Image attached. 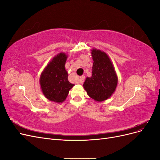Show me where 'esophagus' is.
<instances>
[{"instance_id":"34e87169","label":"esophagus","mask_w":160,"mask_h":160,"mask_svg":"<svg viewBox=\"0 0 160 160\" xmlns=\"http://www.w3.org/2000/svg\"><path fill=\"white\" fill-rule=\"evenodd\" d=\"M84 81H85V76H81V77H80L79 80V83H81V84H82V83H83Z\"/></svg>"}]
</instances>
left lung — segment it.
I'll return each instance as SVG.
<instances>
[{
    "label": "left lung",
    "instance_id": "8db88e82",
    "mask_svg": "<svg viewBox=\"0 0 160 160\" xmlns=\"http://www.w3.org/2000/svg\"><path fill=\"white\" fill-rule=\"evenodd\" d=\"M93 71L91 77H87L83 88L91 98L103 101L114 93L118 85V76L109 56L102 51L93 49Z\"/></svg>",
    "mask_w": 160,
    "mask_h": 160
}]
</instances>
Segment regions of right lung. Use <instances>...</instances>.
Listing matches in <instances>:
<instances>
[{
  "label": "right lung",
  "instance_id": "right-lung-1",
  "mask_svg": "<svg viewBox=\"0 0 160 160\" xmlns=\"http://www.w3.org/2000/svg\"><path fill=\"white\" fill-rule=\"evenodd\" d=\"M67 55L60 52L52 59L41 72L40 85L43 95L49 101L57 103L66 99L69 90L75 85L68 81L65 65Z\"/></svg>",
  "mask_w": 160,
  "mask_h": 160
}]
</instances>
